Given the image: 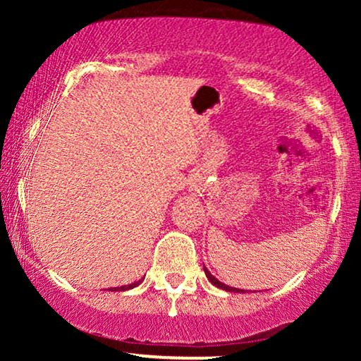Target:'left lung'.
<instances>
[{"label": "left lung", "instance_id": "8db88e82", "mask_svg": "<svg viewBox=\"0 0 361 361\" xmlns=\"http://www.w3.org/2000/svg\"><path fill=\"white\" fill-rule=\"evenodd\" d=\"M204 271H205V275H207V279H209V281L212 285H215V287H219V288H222V290H227V292H243V290H239V288H233V287H229V285H224L222 281H219L217 279H215V276H212L210 275V271L207 270V268L204 267Z\"/></svg>", "mask_w": 361, "mask_h": 361}]
</instances>
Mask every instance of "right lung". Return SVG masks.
I'll return each mask as SVG.
<instances>
[{"instance_id":"obj_1","label":"right lung","mask_w":361,"mask_h":361,"mask_svg":"<svg viewBox=\"0 0 361 361\" xmlns=\"http://www.w3.org/2000/svg\"><path fill=\"white\" fill-rule=\"evenodd\" d=\"M139 283H140V280H139V281H135V283H132V285H126V287H115V288H110V290H111V292H120V290H128V288L137 287Z\"/></svg>"}]
</instances>
